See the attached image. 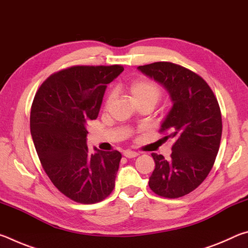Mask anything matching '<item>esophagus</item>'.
I'll use <instances>...</instances> for the list:
<instances>
[{
    "mask_svg": "<svg viewBox=\"0 0 248 248\" xmlns=\"http://www.w3.org/2000/svg\"><path fill=\"white\" fill-rule=\"evenodd\" d=\"M124 155L125 157H128V158H133V157H137L138 155H139V153L134 152V151L127 150V151H124Z\"/></svg>",
    "mask_w": 248,
    "mask_h": 248,
    "instance_id": "1",
    "label": "esophagus"
}]
</instances>
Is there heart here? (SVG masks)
<instances>
[{"label": "heart", "mask_w": 248, "mask_h": 248, "mask_svg": "<svg viewBox=\"0 0 248 248\" xmlns=\"http://www.w3.org/2000/svg\"><path fill=\"white\" fill-rule=\"evenodd\" d=\"M130 92L132 94V98L136 104L149 103L153 106L156 104L162 96V89L156 82L152 79H137L130 85ZM114 98V92L109 93L107 96L105 108H106L111 99Z\"/></svg>", "instance_id": "b5f03b06"}]
</instances>
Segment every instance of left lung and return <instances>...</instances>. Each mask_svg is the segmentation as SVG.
<instances>
[{"instance_id":"left-lung-1","label":"left lung","mask_w":248,"mask_h":248,"mask_svg":"<svg viewBox=\"0 0 248 248\" xmlns=\"http://www.w3.org/2000/svg\"><path fill=\"white\" fill-rule=\"evenodd\" d=\"M138 69L161 83L173 102L159 129L163 140L174 141L170 158L152 153L155 169L149 186L164 198L184 197L207 178L215 164L222 136L219 103L208 83L182 65L154 62Z\"/></svg>"}]
</instances>
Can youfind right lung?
<instances>
[{
	"instance_id": "add662e5",
	"label": "right lung",
	"mask_w": 248,
	"mask_h": 248,
	"mask_svg": "<svg viewBox=\"0 0 248 248\" xmlns=\"http://www.w3.org/2000/svg\"><path fill=\"white\" fill-rule=\"evenodd\" d=\"M123 71L119 64L71 66L50 75L33 98L31 133L40 163L54 187L75 202H99L115 188L121 154H90L86 128L98 117L106 85Z\"/></svg>"
}]
</instances>
